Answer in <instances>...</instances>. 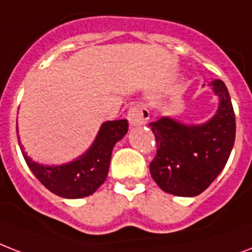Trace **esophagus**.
<instances>
[{
	"instance_id": "1",
	"label": "esophagus",
	"mask_w": 252,
	"mask_h": 252,
	"mask_svg": "<svg viewBox=\"0 0 252 252\" xmlns=\"http://www.w3.org/2000/svg\"><path fill=\"white\" fill-rule=\"evenodd\" d=\"M149 120V111L143 104H134L128 111V122L130 126H143Z\"/></svg>"
}]
</instances>
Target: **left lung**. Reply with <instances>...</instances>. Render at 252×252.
<instances>
[{
  "label": "left lung",
  "instance_id": "8db88e82",
  "mask_svg": "<svg viewBox=\"0 0 252 252\" xmlns=\"http://www.w3.org/2000/svg\"><path fill=\"white\" fill-rule=\"evenodd\" d=\"M209 86L220 97L217 113L209 122L189 126L162 116L149 124L157 141L149 170L169 194H201L222 172L234 147L235 113L227 87L220 79Z\"/></svg>",
  "mask_w": 252,
  "mask_h": 252
}]
</instances>
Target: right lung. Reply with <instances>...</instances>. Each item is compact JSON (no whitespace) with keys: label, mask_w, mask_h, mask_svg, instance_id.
<instances>
[{"label":"right lung","mask_w":252,"mask_h":252,"mask_svg":"<svg viewBox=\"0 0 252 252\" xmlns=\"http://www.w3.org/2000/svg\"><path fill=\"white\" fill-rule=\"evenodd\" d=\"M126 132L128 122L126 119L103 123L95 141L84 155L68 164L54 166L32 161L24 151V147H19L32 174L51 193L63 198H83L95 193L99 186L104 184L113 147L126 136ZM18 143L21 144L19 137Z\"/></svg>","instance_id":"1"}]
</instances>
